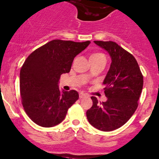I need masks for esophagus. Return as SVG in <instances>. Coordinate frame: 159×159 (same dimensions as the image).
<instances>
[{
  "instance_id": "34e87169",
  "label": "esophagus",
  "mask_w": 159,
  "mask_h": 159,
  "mask_svg": "<svg viewBox=\"0 0 159 159\" xmlns=\"http://www.w3.org/2000/svg\"><path fill=\"white\" fill-rule=\"evenodd\" d=\"M86 96H87V94H84V93H80V98H83L86 97Z\"/></svg>"
}]
</instances>
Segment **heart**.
I'll return each mask as SVG.
<instances>
[{
	"label": "heart",
	"instance_id": "b5f03b06",
	"mask_svg": "<svg viewBox=\"0 0 159 159\" xmlns=\"http://www.w3.org/2000/svg\"><path fill=\"white\" fill-rule=\"evenodd\" d=\"M93 57V58H106L105 57L104 54L103 53H92V54L91 55V57ZM87 76L88 77L89 76V75H87Z\"/></svg>",
	"mask_w": 159,
	"mask_h": 159
}]
</instances>
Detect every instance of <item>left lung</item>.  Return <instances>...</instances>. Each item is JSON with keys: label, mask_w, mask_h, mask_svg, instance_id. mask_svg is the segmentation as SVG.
I'll return each mask as SVG.
<instances>
[{"label": "left lung", "mask_w": 159, "mask_h": 159, "mask_svg": "<svg viewBox=\"0 0 159 159\" xmlns=\"http://www.w3.org/2000/svg\"><path fill=\"white\" fill-rule=\"evenodd\" d=\"M94 43L108 52L112 62L103 81L107 100L98 102L91 97L93 105L87 117L95 129L110 132L125 125L136 110L143 76L136 58L118 44L111 41Z\"/></svg>", "instance_id": "obj_1"}]
</instances>
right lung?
Here are the masks:
<instances>
[{"label":"right lung","mask_w":159,"mask_h":159,"mask_svg":"<svg viewBox=\"0 0 159 159\" xmlns=\"http://www.w3.org/2000/svg\"><path fill=\"white\" fill-rule=\"evenodd\" d=\"M90 43L55 39L27 57L20 69V95L26 113L38 125L49 128L60 124L78 100L76 91H61L58 83Z\"/></svg>","instance_id":"right-lung-1"}]
</instances>
